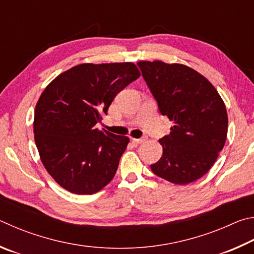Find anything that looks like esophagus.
Instances as JSON below:
<instances>
[{"label":"esophagus","mask_w":254,"mask_h":254,"mask_svg":"<svg viewBox=\"0 0 254 254\" xmlns=\"http://www.w3.org/2000/svg\"><path fill=\"white\" fill-rule=\"evenodd\" d=\"M131 140L134 141L135 144H141V143H144L146 138H131Z\"/></svg>","instance_id":"esophagus-1"}]
</instances>
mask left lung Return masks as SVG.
<instances>
[{"label": "left lung", "instance_id": "obj_1", "mask_svg": "<svg viewBox=\"0 0 254 254\" xmlns=\"http://www.w3.org/2000/svg\"><path fill=\"white\" fill-rule=\"evenodd\" d=\"M138 66L158 109L174 126L159 139L163 155L150 165L155 175L185 185L210 171L224 147L228 114L214 86L180 64L139 61Z\"/></svg>", "mask_w": 254, "mask_h": 254}]
</instances>
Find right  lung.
Wrapping results in <instances>:
<instances>
[{"label":"right lung","mask_w":254,"mask_h":254,"mask_svg":"<svg viewBox=\"0 0 254 254\" xmlns=\"http://www.w3.org/2000/svg\"><path fill=\"white\" fill-rule=\"evenodd\" d=\"M139 75L132 62L82 64L44 89L35 106L34 140L43 166L61 188L89 195L114 179L129 138L98 129L96 124Z\"/></svg>","instance_id":"add662e5"}]
</instances>
